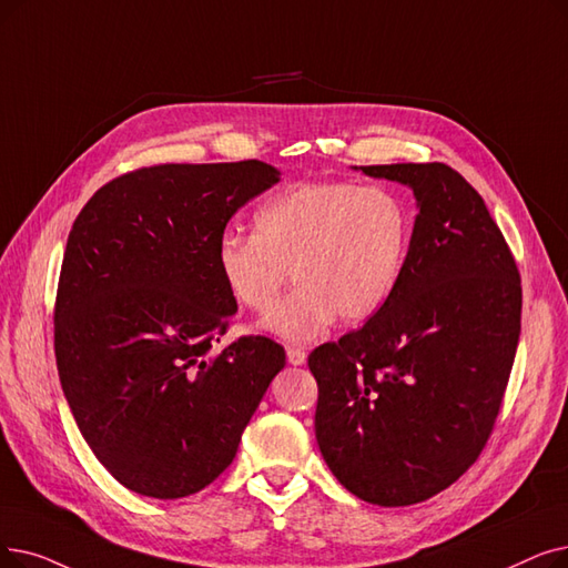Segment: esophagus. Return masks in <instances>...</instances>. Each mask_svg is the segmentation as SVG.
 I'll return each instance as SVG.
<instances>
[{
	"label": "esophagus",
	"mask_w": 568,
	"mask_h": 568,
	"mask_svg": "<svg viewBox=\"0 0 568 568\" xmlns=\"http://www.w3.org/2000/svg\"><path fill=\"white\" fill-rule=\"evenodd\" d=\"M287 362L294 366H302L306 362V351L300 345H287Z\"/></svg>",
	"instance_id": "obj_1"
}]
</instances>
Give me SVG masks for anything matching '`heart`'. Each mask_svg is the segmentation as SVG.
<instances>
[{
    "label": "heart",
    "instance_id": "obj_1",
    "mask_svg": "<svg viewBox=\"0 0 568 568\" xmlns=\"http://www.w3.org/2000/svg\"><path fill=\"white\" fill-rule=\"evenodd\" d=\"M410 234V211L392 190L304 181L268 196L255 213V234L220 236L215 268L234 302L255 313L276 306L290 268L297 290L264 327L287 341H311L336 315L357 325L389 302Z\"/></svg>",
    "mask_w": 568,
    "mask_h": 568
}]
</instances>
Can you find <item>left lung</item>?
<instances>
[{
  "instance_id": "8db88e82",
  "label": "left lung",
  "mask_w": 568,
  "mask_h": 568,
  "mask_svg": "<svg viewBox=\"0 0 568 568\" xmlns=\"http://www.w3.org/2000/svg\"><path fill=\"white\" fill-rule=\"evenodd\" d=\"M359 169L408 185L420 213L389 302L308 355L315 438L355 497L410 506L450 487L495 427L520 341V271L483 196L448 164Z\"/></svg>"
}]
</instances>
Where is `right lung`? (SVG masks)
I'll list each match as a JSON object with an SVG mask.
<instances>
[{
  "instance_id": "1",
  "label": "right lung",
  "mask_w": 568,
  "mask_h": 568,
  "mask_svg": "<svg viewBox=\"0 0 568 568\" xmlns=\"http://www.w3.org/2000/svg\"><path fill=\"white\" fill-rule=\"evenodd\" d=\"M281 181L260 160L158 164L97 190L67 239L55 359L64 397L106 471L153 499H181L232 464L283 345L241 336L215 268L230 217Z\"/></svg>"
}]
</instances>
